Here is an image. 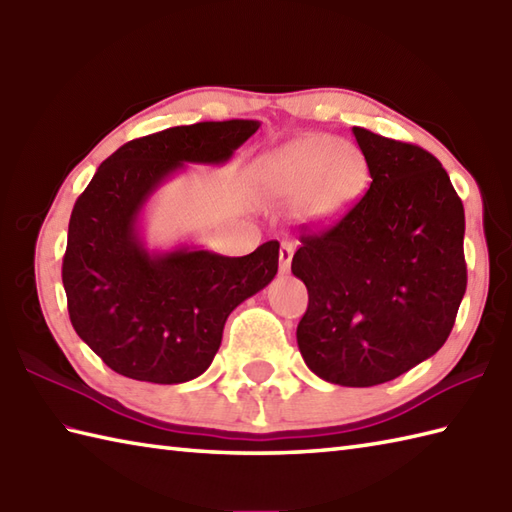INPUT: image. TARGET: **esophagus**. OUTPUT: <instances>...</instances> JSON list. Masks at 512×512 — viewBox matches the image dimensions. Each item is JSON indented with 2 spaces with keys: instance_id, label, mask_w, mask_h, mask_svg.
<instances>
[{
  "instance_id": "34e87169",
  "label": "esophagus",
  "mask_w": 512,
  "mask_h": 512,
  "mask_svg": "<svg viewBox=\"0 0 512 512\" xmlns=\"http://www.w3.org/2000/svg\"><path fill=\"white\" fill-rule=\"evenodd\" d=\"M292 255H295V246H292V242H281V246H279V270L281 273H288L290 270Z\"/></svg>"
}]
</instances>
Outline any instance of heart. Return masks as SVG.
<instances>
[{
	"label": "heart",
	"instance_id": "obj_1",
	"mask_svg": "<svg viewBox=\"0 0 512 512\" xmlns=\"http://www.w3.org/2000/svg\"><path fill=\"white\" fill-rule=\"evenodd\" d=\"M367 165L361 151L325 136L299 138L262 158L257 189L268 204L299 200L301 213L317 222L343 215L365 189Z\"/></svg>",
	"mask_w": 512,
	"mask_h": 512
}]
</instances>
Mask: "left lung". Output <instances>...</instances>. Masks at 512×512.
Listing matches in <instances>:
<instances>
[{
  "instance_id": "8db88e82",
  "label": "left lung",
  "mask_w": 512,
  "mask_h": 512,
  "mask_svg": "<svg viewBox=\"0 0 512 512\" xmlns=\"http://www.w3.org/2000/svg\"><path fill=\"white\" fill-rule=\"evenodd\" d=\"M367 193L339 222L301 235L292 275L308 288L303 361L343 387L394 380L436 354L466 292L464 206L440 160L352 127Z\"/></svg>"
}]
</instances>
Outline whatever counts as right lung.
Segmentation results:
<instances>
[{
	"label": "right lung",
	"mask_w": 512,
	"mask_h": 512,
	"mask_svg": "<svg viewBox=\"0 0 512 512\" xmlns=\"http://www.w3.org/2000/svg\"><path fill=\"white\" fill-rule=\"evenodd\" d=\"M257 129L233 118L129 140L76 200L61 270L70 321L116 374L158 385L198 378L220 350L228 314L275 279V239L224 257L200 246L149 250L140 233L162 182L187 162L224 165Z\"/></svg>",
	"instance_id": "obj_1"
}]
</instances>
